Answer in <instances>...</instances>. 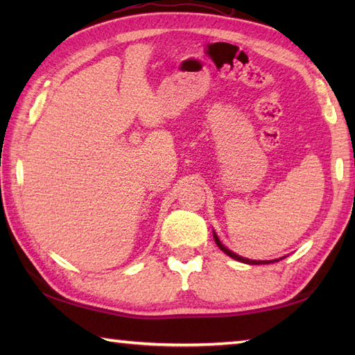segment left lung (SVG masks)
<instances>
[{
  "mask_svg": "<svg viewBox=\"0 0 355 355\" xmlns=\"http://www.w3.org/2000/svg\"><path fill=\"white\" fill-rule=\"evenodd\" d=\"M214 239H215V243H216V245L221 248V250L227 254V256H230V258H233V259H236V261H239V262H244V263H250V266H261V263H271V262H277L279 259H284V258H279V259H271V261H256V259H247V258H243V256H239V254H236L235 252H232V250H229L227 247H225L221 241H220V238H218V235L216 233L214 232Z\"/></svg>",
  "mask_w": 355,
  "mask_h": 355,
  "instance_id": "1",
  "label": "left lung"
}]
</instances>
